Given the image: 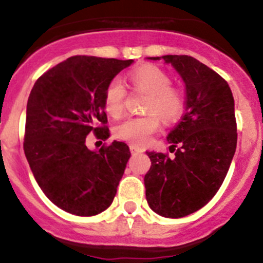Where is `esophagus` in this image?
<instances>
[{"label":"esophagus","mask_w":263,"mask_h":263,"mask_svg":"<svg viewBox=\"0 0 263 263\" xmlns=\"http://www.w3.org/2000/svg\"><path fill=\"white\" fill-rule=\"evenodd\" d=\"M129 150H131V153H132V154L141 153V148L137 147V146H135V145H131V146H129Z\"/></svg>","instance_id":"esophagus-1"}]
</instances>
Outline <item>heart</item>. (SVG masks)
Segmentation results:
<instances>
[{
    "label": "heart",
    "mask_w": 263,
    "mask_h": 263,
    "mask_svg": "<svg viewBox=\"0 0 263 263\" xmlns=\"http://www.w3.org/2000/svg\"><path fill=\"white\" fill-rule=\"evenodd\" d=\"M135 89L147 94L144 110L147 115L129 117L115 127L119 140L135 146H144L151 135L155 134L161 121L172 123L182 116L184 109V97L179 89L172 87L168 73L154 65H144L135 68L128 75ZM126 91L119 80H112L104 91L105 112L112 117H119L123 112Z\"/></svg>",
    "instance_id": "b5f03b06"
}]
</instances>
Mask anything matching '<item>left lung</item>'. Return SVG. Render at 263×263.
Returning a JSON list of instances; mask_svg holds the SVG:
<instances>
[{
  "label": "left lung",
  "mask_w": 263,
  "mask_h": 263,
  "mask_svg": "<svg viewBox=\"0 0 263 263\" xmlns=\"http://www.w3.org/2000/svg\"><path fill=\"white\" fill-rule=\"evenodd\" d=\"M147 60L171 63L185 85V112L166 136L174 158L146 151L151 166L144 178L151 210L178 219L203 208L227 177L237 148L234 98L228 82L196 58Z\"/></svg>",
  "instance_id": "left-lung-1"
}]
</instances>
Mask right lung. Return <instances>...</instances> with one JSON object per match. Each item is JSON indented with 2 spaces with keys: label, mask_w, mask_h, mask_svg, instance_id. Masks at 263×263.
I'll return each mask as SVG.
<instances>
[{
  "label": "right lung",
  "mask_w": 263,
  "mask_h": 263,
  "mask_svg": "<svg viewBox=\"0 0 263 263\" xmlns=\"http://www.w3.org/2000/svg\"><path fill=\"white\" fill-rule=\"evenodd\" d=\"M134 60L75 55L34 84L26 105L24 151L44 195L78 216H92L113 202L131 153L113 141L99 151L86 147L94 132L107 140L104 91Z\"/></svg>",
  "instance_id": "1"
}]
</instances>
